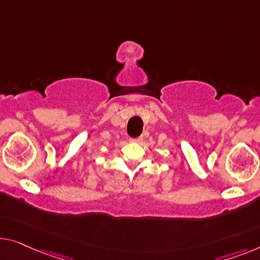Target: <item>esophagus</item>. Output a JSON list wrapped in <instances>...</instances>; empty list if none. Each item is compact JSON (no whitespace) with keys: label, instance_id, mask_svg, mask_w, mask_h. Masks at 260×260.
I'll return each mask as SVG.
<instances>
[{"label":"esophagus","instance_id":"obj_1","mask_svg":"<svg viewBox=\"0 0 260 260\" xmlns=\"http://www.w3.org/2000/svg\"><path fill=\"white\" fill-rule=\"evenodd\" d=\"M142 141V137H139V138H135V139H131V142H140Z\"/></svg>","mask_w":260,"mask_h":260}]
</instances>
